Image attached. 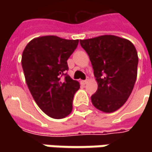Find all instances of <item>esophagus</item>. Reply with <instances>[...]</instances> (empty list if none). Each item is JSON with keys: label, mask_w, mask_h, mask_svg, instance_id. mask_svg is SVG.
I'll use <instances>...</instances> for the list:
<instances>
[{"label": "esophagus", "mask_w": 152, "mask_h": 152, "mask_svg": "<svg viewBox=\"0 0 152 152\" xmlns=\"http://www.w3.org/2000/svg\"><path fill=\"white\" fill-rule=\"evenodd\" d=\"M88 81H89L88 79H85V80H83V81H82V83H83L84 85H85V84H87V83H88Z\"/></svg>", "instance_id": "obj_1"}]
</instances>
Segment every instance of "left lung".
Wrapping results in <instances>:
<instances>
[{
	"mask_svg": "<svg viewBox=\"0 0 152 152\" xmlns=\"http://www.w3.org/2000/svg\"><path fill=\"white\" fill-rule=\"evenodd\" d=\"M89 55L98 89L91 96L94 107L104 113H113L128 100L137 78L138 54L128 39L102 35L81 39Z\"/></svg>",
	"mask_w": 152,
	"mask_h": 152,
	"instance_id": "1",
	"label": "left lung"
}]
</instances>
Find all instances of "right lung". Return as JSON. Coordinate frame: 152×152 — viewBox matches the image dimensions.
<instances>
[{
    "instance_id": "obj_1",
    "label": "right lung",
    "mask_w": 152,
    "mask_h": 152,
    "mask_svg": "<svg viewBox=\"0 0 152 152\" xmlns=\"http://www.w3.org/2000/svg\"><path fill=\"white\" fill-rule=\"evenodd\" d=\"M78 44L79 39L47 35L32 39L23 52L22 67L28 90L39 107L52 118H63L72 112L79 84L66 71L67 59Z\"/></svg>"
}]
</instances>
